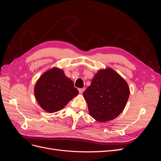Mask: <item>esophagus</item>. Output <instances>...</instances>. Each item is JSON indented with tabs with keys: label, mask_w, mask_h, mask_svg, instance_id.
I'll use <instances>...</instances> for the list:
<instances>
[{
	"label": "esophagus",
	"mask_w": 161,
	"mask_h": 161,
	"mask_svg": "<svg viewBox=\"0 0 161 161\" xmlns=\"http://www.w3.org/2000/svg\"><path fill=\"white\" fill-rule=\"evenodd\" d=\"M85 90V88H81V89H79V92L80 94H82V92H84V91Z\"/></svg>",
	"instance_id": "1"
}]
</instances>
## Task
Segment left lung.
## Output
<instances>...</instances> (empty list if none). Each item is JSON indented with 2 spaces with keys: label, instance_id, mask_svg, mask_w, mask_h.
Listing matches in <instances>:
<instances>
[{
  "label": "left lung",
  "instance_id": "1",
  "mask_svg": "<svg viewBox=\"0 0 161 161\" xmlns=\"http://www.w3.org/2000/svg\"><path fill=\"white\" fill-rule=\"evenodd\" d=\"M129 95L127 82L111 69L97 72L83 92L90 115L100 122L117 118L124 110Z\"/></svg>",
  "mask_w": 161,
  "mask_h": 161
}]
</instances>
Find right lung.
<instances>
[{"label": "right lung", "instance_id": "add662e5", "mask_svg": "<svg viewBox=\"0 0 161 161\" xmlns=\"http://www.w3.org/2000/svg\"><path fill=\"white\" fill-rule=\"evenodd\" d=\"M34 92L41 108L48 113H53L64 108L79 94V91L64 71L53 68L39 79Z\"/></svg>", "mask_w": 161, "mask_h": 161}]
</instances>
